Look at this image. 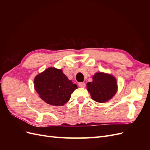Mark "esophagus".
<instances>
[{
	"mask_svg": "<svg viewBox=\"0 0 150 150\" xmlns=\"http://www.w3.org/2000/svg\"><path fill=\"white\" fill-rule=\"evenodd\" d=\"M78 85H79V87H81V88H84L86 86L85 83H79Z\"/></svg>",
	"mask_w": 150,
	"mask_h": 150,
	"instance_id": "1",
	"label": "esophagus"
}]
</instances>
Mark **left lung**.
<instances>
[{"label": "left lung", "instance_id": "8db88e82", "mask_svg": "<svg viewBox=\"0 0 150 150\" xmlns=\"http://www.w3.org/2000/svg\"><path fill=\"white\" fill-rule=\"evenodd\" d=\"M86 86L93 100L101 103L110 100L117 91L115 77L103 72L95 73L92 82H88Z\"/></svg>", "mask_w": 150, "mask_h": 150}]
</instances>
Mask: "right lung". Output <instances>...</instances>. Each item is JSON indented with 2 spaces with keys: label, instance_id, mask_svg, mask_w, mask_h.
<instances>
[{
  "label": "right lung",
  "instance_id": "right-lung-1",
  "mask_svg": "<svg viewBox=\"0 0 150 150\" xmlns=\"http://www.w3.org/2000/svg\"><path fill=\"white\" fill-rule=\"evenodd\" d=\"M34 83V89L41 99L56 106H64L69 101L71 94L78 88L62 69L52 67L36 76Z\"/></svg>",
  "mask_w": 150,
  "mask_h": 150
}]
</instances>
